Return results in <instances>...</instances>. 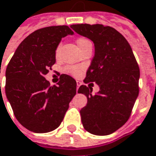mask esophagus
I'll list each match as a JSON object with an SVG mask.
<instances>
[{"label": "esophagus", "instance_id": "1", "mask_svg": "<svg viewBox=\"0 0 156 156\" xmlns=\"http://www.w3.org/2000/svg\"><path fill=\"white\" fill-rule=\"evenodd\" d=\"M80 85H81V82L77 81V82H76V91H77V92H78V89H79Z\"/></svg>", "mask_w": 156, "mask_h": 156}]
</instances>
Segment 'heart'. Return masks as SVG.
<instances>
[{
	"instance_id": "1",
	"label": "heart",
	"mask_w": 156,
	"mask_h": 156,
	"mask_svg": "<svg viewBox=\"0 0 156 156\" xmlns=\"http://www.w3.org/2000/svg\"><path fill=\"white\" fill-rule=\"evenodd\" d=\"M90 43V40L87 39V38H84V37H82V38L77 39V45H78L79 48H82V46H84V45H86L87 44ZM58 51H59V48L58 47V48L56 49V57H58ZM66 71H67L68 73H70L71 74H73V75L77 76V75H79L80 73H81V67L75 66H67V67H66Z\"/></svg>"
}]
</instances>
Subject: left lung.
<instances>
[{
	"label": "left lung",
	"mask_w": 156,
	"mask_h": 156,
	"mask_svg": "<svg viewBox=\"0 0 156 156\" xmlns=\"http://www.w3.org/2000/svg\"><path fill=\"white\" fill-rule=\"evenodd\" d=\"M70 27L95 46L84 82H96L100 90L92 95L90 86L78 90L88 99L80 111L83 127L95 135L111 134L131 115L139 95V66L127 40L114 28L87 23Z\"/></svg>",
	"instance_id": "obj_1"
}]
</instances>
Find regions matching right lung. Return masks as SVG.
Returning <instances> with one entry per match:
<instances>
[{
  "instance_id": "obj_1",
  "label": "right lung",
  "mask_w": 156,
  "mask_h": 156,
  "mask_svg": "<svg viewBox=\"0 0 156 156\" xmlns=\"http://www.w3.org/2000/svg\"><path fill=\"white\" fill-rule=\"evenodd\" d=\"M73 34L66 25L37 30L20 44L7 66L6 97L18 122L33 133L58 127L76 94L73 77L61 74L57 86L44 78L56 62L61 38Z\"/></svg>"
}]
</instances>
